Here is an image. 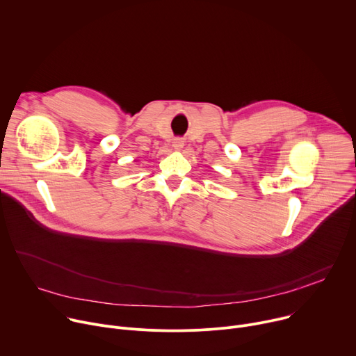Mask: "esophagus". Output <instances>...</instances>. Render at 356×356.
I'll use <instances>...</instances> for the list:
<instances>
[{
	"instance_id": "34e87169",
	"label": "esophagus",
	"mask_w": 356,
	"mask_h": 356,
	"mask_svg": "<svg viewBox=\"0 0 356 356\" xmlns=\"http://www.w3.org/2000/svg\"><path fill=\"white\" fill-rule=\"evenodd\" d=\"M184 146V139L183 138H175L173 139V147L175 149H181Z\"/></svg>"
}]
</instances>
